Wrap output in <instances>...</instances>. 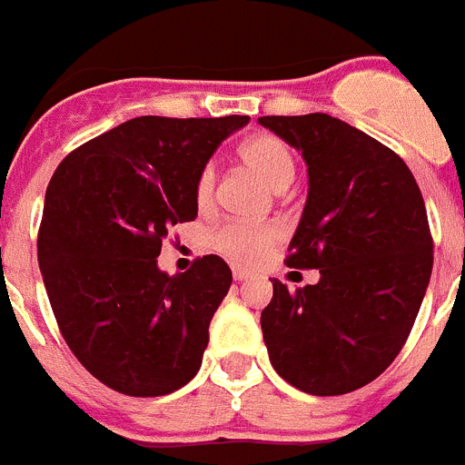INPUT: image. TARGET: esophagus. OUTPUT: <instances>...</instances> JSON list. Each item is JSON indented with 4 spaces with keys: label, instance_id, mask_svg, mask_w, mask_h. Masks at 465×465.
<instances>
[{
    "label": "esophagus",
    "instance_id": "1",
    "mask_svg": "<svg viewBox=\"0 0 465 465\" xmlns=\"http://www.w3.org/2000/svg\"><path fill=\"white\" fill-rule=\"evenodd\" d=\"M232 277H235V282H246V279L253 277V272H249L244 268H232Z\"/></svg>",
    "mask_w": 465,
    "mask_h": 465
}]
</instances>
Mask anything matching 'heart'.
Returning a JSON list of instances; mask_svg holds the SVG:
<instances>
[{"label": "heart", "instance_id": "obj_1", "mask_svg": "<svg viewBox=\"0 0 465 465\" xmlns=\"http://www.w3.org/2000/svg\"><path fill=\"white\" fill-rule=\"evenodd\" d=\"M242 160L252 167L262 182L274 191H283L293 182L295 163L289 146L272 134H258L244 142ZM213 188H216V170L213 165H204L195 182L197 207H209L213 203ZM279 240V228L270 223H225L212 235V246L221 256L230 258L240 265H253L262 261L270 246Z\"/></svg>", "mask_w": 465, "mask_h": 465}]
</instances>
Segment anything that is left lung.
Masks as SVG:
<instances>
[{"label":"left lung","mask_w":465,"mask_h":465,"mask_svg":"<svg viewBox=\"0 0 465 465\" xmlns=\"http://www.w3.org/2000/svg\"><path fill=\"white\" fill-rule=\"evenodd\" d=\"M258 123L305 160L310 188L286 262L322 274L295 293L272 279L261 314L270 361L312 396L356 391L396 359L429 289L433 240L424 197L391 149L340 118Z\"/></svg>","instance_id":"left-lung-1"}]
</instances>
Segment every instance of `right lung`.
Returning a JSON list of instances; mask_svg holds the SVG:
<instances>
[{"label":"right lung","instance_id":"1","mask_svg":"<svg viewBox=\"0 0 465 465\" xmlns=\"http://www.w3.org/2000/svg\"><path fill=\"white\" fill-rule=\"evenodd\" d=\"M249 116H139L57 165L39 228V270L64 342L127 396L182 389L203 365L213 312L232 283L219 256L158 268L163 240L195 221V182Z\"/></svg>","mask_w":465,"mask_h":465}]
</instances>
